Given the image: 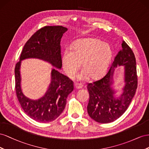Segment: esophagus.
Returning <instances> with one entry per match:
<instances>
[{
  "instance_id": "obj_1",
  "label": "esophagus",
  "mask_w": 149,
  "mask_h": 149,
  "mask_svg": "<svg viewBox=\"0 0 149 149\" xmlns=\"http://www.w3.org/2000/svg\"><path fill=\"white\" fill-rule=\"evenodd\" d=\"M74 87H75V88L76 89H80V88H82L83 87V86H82L81 84L77 83V84H75L74 85Z\"/></svg>"
}]
</instances>
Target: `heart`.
Returning a JSON list of instances; mask_svg holds the SVG:
<instances>
[{"instance_id":"b5f03b06","label":"heart","mask_w":149,"mask_h":149,"mask_svg":"<svg viewBox=\"0 0 149 149\" xmlns=\"http://www.w3.org/2000/svg\"><path fill=\"white\" fill-rule=\"evenodd\" d=\"M110 46L102 40L86 38L76 40L72 49L66 48L62 57L63 69L70 77H74L81 65L84 69L78 75L79 80H86L91 76L98 79L107 72L112 58Z\"/></svg>"}]
</instances>
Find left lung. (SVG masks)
<instances>
[{"label":"left lung","instance_id":"1","mask_svg":"<svg viewBox=\"0 0 149 149\" xmlns=\"http://www.w3.org/2000/svg\"><path fill=\"white\" fill-rule=\"evenodd\" d=\"M124 67L123 81L125 85L119 96L114 88L113 79L114 69ZM137 88V67L132 50L125 42L122 40V50L115 57L108 73L99 80L87 86L89 101L88 113L95 121L107 124L121 117L128 108Z\"/></svg>","mask_w":149,"mask_h":149}]
</instances>
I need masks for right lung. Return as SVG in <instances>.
Wrapping results in <instances>:
<instances>
[{
	"instance_id": "right-lung-1",
	"label": "right lung",
	"mask_w": 149,
	"mask_h": 149,
	"mask_svg": "<svg viewBox=\"0 0 149 149\" xmlns=\"http://www.w3.org/2000/svg\"><path fill=\"white\" fill-rule=\"evenodd\" d=\"M67 29L62 26H45L37 31L25 43L19 62L15 68V91L21 107L28 116L37 122H52L64 110L67 98L74 90L73 82L57 69L62 68L61 40ZM28 58H37L53 66L51 82L45 94L40 98L31 100L25 96L21 87L20 65Z\"/></svg>"
}]
</instances>
